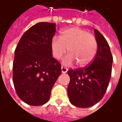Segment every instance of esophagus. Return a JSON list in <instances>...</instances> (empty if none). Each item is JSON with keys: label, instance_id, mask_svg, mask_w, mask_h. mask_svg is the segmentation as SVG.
I'll return each mask as SVG.
<instances>
[{"label": "esophagus", "instance_id": "1", "mask_svg": "<svg viewBox=\"0 0 122 122\" xmlns=\"http://www.w3.org/2000/svg\"><path fill=\"white\" fill-rule=\"evenodd\" d=\"M68 68H66V67H64V66H62L61 67V70H62V73H66L67 71H68Z\"/></svg>", "mask_w": 122, "mask_h": 122}]
</instances>
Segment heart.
Listing matches in <instances>:
<instances>
[{
    "label": "heart",
    "instance_id": "heart-1",
    "mask_svg": "<svg viewBox=\"0 0 122 122\" xmlns=\"http://www.w3.org/2000/svg\"><path fill=\"white\" fill-rule=\"evenodd\" d=\"M53 56L60 59L66 52L69 54L64 64L70 65L74 60L80 67L87 66L94 59L97 51V42L95 37L84 29L74 27L61 32L59 38L54 37L51 42Z\"/></svg>",
    "mask_w": 122,
    "mask_h": 122
}]
</instances>
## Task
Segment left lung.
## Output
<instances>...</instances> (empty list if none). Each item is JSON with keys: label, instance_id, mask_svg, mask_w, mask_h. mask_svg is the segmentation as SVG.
Here are the masks:
<instances>
[{"label": "left lung", "instance_id": "left-lung-1", "mask_svg": "<svg viewBox=\"0 0 122 122\" xmlns=\"http://www.w3.org/2000/svg\"><path fill=\"white\" fill-rule=\"evenodd\" d=\"M98 50L91 64L84 68L69 70L68 94L71 104L88 107L100 102L104 96L112 74L113 56L104 36L94 30Z\"/></svg>", "mask_w": 122, "mask_h": 122}]
</instances>
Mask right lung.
Instances as JSON below:
<instances>
[{
    "label": "right lung",
    "mask_w": 122,
    "mask_h": 122,
    "mask_svg": "<svg viewBox=\"0 0 122 122\" xmlns=\"http://www.w3.org/2000/svg\"><path fill=\"white\" fill-rule=\"evenodd\" d=\"M55 32L54 23L38 22L25 32L15 49L13 83L18 97L27 104H46L61 74V64L51 49Z\"/></svg>",
    "instance_id": "right-lung-1"
}]
</instances>
